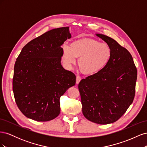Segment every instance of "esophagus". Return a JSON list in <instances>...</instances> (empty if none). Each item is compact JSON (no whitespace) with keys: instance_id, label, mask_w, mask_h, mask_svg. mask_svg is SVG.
Masks as SVG:
<instances>
[{"instance_id":"esophagus-1","label":"esophagus","mask_w":147,"mask_h":147,"mask_svg":"<svg viewBox=\"0 0 147 147\" xmlns=\"http://www.w3.org/2000/svg\"><path fill=\"white\" fill-rule=\"evenodd\" d=\"M81 80H82V78H81L80 77V76H77V78H76V83L78 84L80 83V82L81 81Z\"/></svg>"}]
</instances>
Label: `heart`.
Returning <instances> with one entry per match:
<instances>
[{
  "instance_id": "1",
  "label": "heart",
  "mask_w": 147,
  "mask_h": 147,
  "mask_svg": "<svg viewBox=\"0 0 147 147\" xmlns=\"http://www.w3.org/2000/svg\"><path fill=\"white\" fill-rule=\"evenodd\" d=\"M112 55V48L107 43L84 38L74 41L70 46L63 45L61 59L66 67L70 69L76 63V57H79L78 65L81 72L94 75L107 65Z\"/></svg>"
}]
</instances>
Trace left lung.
Masks as SVG:
<instances>
[{"mask_svg":"<svg viewBox=\"0 0 147 147\" xmlns=\"http://www.w3.org/2000/svg\"><path fill=\"white\" fill-rule=\"evenodd\" d=\"M112 48L105 67L78 84L82 112L87 119L99 124L117 121L132 103L137 71L131 53L114 39L96 34Z\"/></svg>","mask_w":147,"mask_h":147,"instance_id":"obj_1","label":"left lung"}]
</instances>
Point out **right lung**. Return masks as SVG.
Returning <instances> with one entry per match:
<instances>
[{
  "instance_id": "obj_1",
  "label": "right lung",
  "mask_w": 147,
  "mask_h": 147,
  "mask_svg": "<svg viewBox=\"0 0 147 147\" xmlns=\"http://www.w3.org/2000/svg\"><path fill=\"white\" fill-rule=\"evenodd\" d=\"M70 37L69 27L49 30L26 44L17 57L13 91L26 117L48 121L59 115L61 96L76 82L61 64V45Z\"/></svg>"
}]
</instances>
